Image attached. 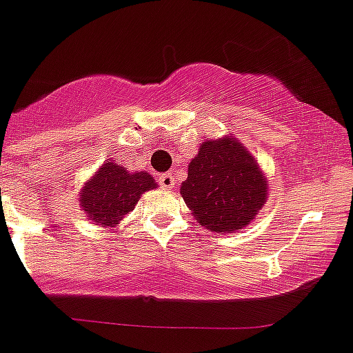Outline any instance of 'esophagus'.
Wrapping results in <instances>:
<instances>
[{"instance_id": "esophagus-1", "label": "esophagus", "mask_w": 353, "mask_h": 353, "mask_svg": "<svg viewBox=\"0 0 353 353\" xmlns=\"http://www.w3.org/2000/svg\"><path fill=\"white\" fill-rule=\"evenodd\" d=\"M159 183L163 189H171L176 183V180H174V176L171 173H163L159 176Z\"/></svg>"}]
</instances>
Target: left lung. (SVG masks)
I'll return each mask as SVG.
<instances>
[{
	"instance_id": "1",
	"label": "left lung",
	"mask_w": 353,
	"mask_h": 353,
	"mask_svg": "<svg viewBox=\"0 0 353 353\" xmlns=\"http://www.w3.org/2000/svg\"><path fill=\"white\" fill-rule=\"evenodd\" d=\"M197 223L210 232H239L256 218L268 182L256 157L237 139L204 140L180 187Z\"/></svg>"
}]
</instances>
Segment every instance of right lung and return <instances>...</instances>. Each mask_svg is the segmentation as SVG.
Wrapping results in <instances>:
<instances>
[{"label":"right lung","instance_id":"obj_1","mask_svg":"<svg viewBox=\"0 0 353 353\" xmlns=\"http://www.w3.org/2000/svg\"><path fill=\"white\" fill-rule=\"evenodd\" d=\"M157 187L147 171H132L114 161L103 163L79 190V206L86 218L105 229L116 225L135 210L140 196Z\"/></svg>","mask_w":353,"mask_h":353}]
</instances>
